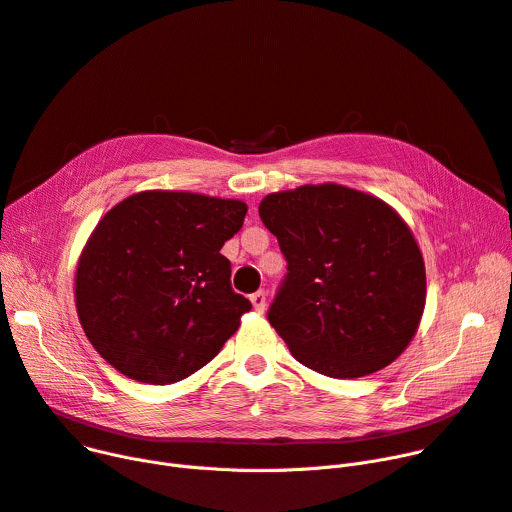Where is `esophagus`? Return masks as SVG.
<instances>
[{"label":"esophagus","mask_w":512,"mask_h":512,"mask_svg":"<svg viewBox=\"0 0 512 512\" xmlns=\"http://www.w3.org/2000/svg\"><path fill=\"white\" fill-rule=\"evenodd\" d=\"M251 302H253V309H255L257 313H263L265 306H267V294H265L263 290H259V292L251 294Z\"/></svg>","instance_id":"1"}]
</instances>
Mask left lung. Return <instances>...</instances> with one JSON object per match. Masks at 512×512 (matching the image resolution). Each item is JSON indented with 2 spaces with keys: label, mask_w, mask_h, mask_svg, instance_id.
<instances>
[{
  "label": "left lung",
  "mask_w": 512,
  "mask_h": 512,
  "mask_svg": "<svg viewBox=\"0 0 512 512\" xmlns=\"http://www.w3.org/2000/svg\"><path fill=\"white\" fill-rule=\"evenodd\" d=\"M259 216L288 261L267 319L300 364L356 379L410 346L426 304V269L391 206L325 183L269 193Z\"/></svg>",
  "instance_id": "left-lung-1"
}]
</instances>
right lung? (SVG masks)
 Segmentation results:
<instances>
[{"label":"right lung","instance_id":"right-lung-1","mask_svg":"<svg viewBox=\"0 0 512 512\" xmlns=\"http://www.w3.org/2000/svg\"><path fill=\"white\" fill-rule=\"evenodd\" d=\"M247 206L142 191L105 214L76 271V309L94 350L125 377L170 385L206 366L251 311L220 253Z\"/></svg>","mask_w":512,"mask_h":512}]
</instances>
